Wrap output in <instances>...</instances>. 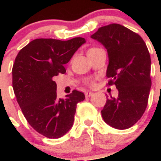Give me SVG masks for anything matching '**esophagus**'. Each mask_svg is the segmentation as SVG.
Returning a JSON list of instances; mask_svg holds the SVG:
<instances>
[{
  "mask_svg": "<svg viewBox=\"0 0 161 161\" xmlns=\"http://www.w3.org/2000/svg\"><path fill=\"white\" fill-rule=\"evenodd\" d=\"M93 95V93H92V92H86L85 93V96H86V97H92V96Z\"/></svg>",
  "mask_w": 161,
  "mask_h": 161,
  "instance_id": "obj_1",
  "label": "esophagus"
}]
</instances>
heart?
Instances as JSON below:
<instances>
[{
    "label": "heart",
    "mask_w": 161,
    "mask_h": 161,
    "mask_svg": "<svg viewBox=\"0 0 161 161\" xmlns=\"http://www.w3.org/2000/svg\"><path fill=\"white\" fill-rule=\"evenodd\" d=\"M96 49H97V48H91V49H90V50H88V52L89 51H91V50H96ZM86 83L88 84V85H90V86H93L94 85V82H93V81L92 80V79H87V80H86Z\"/></svg>",
    "instance_id": "b5f03b06"
}]
</instances>
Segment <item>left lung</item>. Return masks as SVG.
<instances>
[{
  "label": "left lung",
  "mask_w": 161,
  "mask_h": 161,
  "mask_svg": "<svg viewBox=\"0 0 161 161\" xmlns=\"http://www.w3.org/2000/svg\"><path fill=\"white\" fill-rule=\"evenodd\" d=\"M108 50V85L114 84L117 98L111 97L101 111L103 120L117 129L134 125L147 108L151 88L150 55L142 37L119 25L100 27L91 36Z\"/></svg>",
  "instance_id": "left-lung-1"
}]
</instances>
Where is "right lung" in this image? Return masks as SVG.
Segmentation results:
<instances>
[{
  "instance_id": "add662e5",
  "label": "right lung",
  "mask_w": 161,
  "mask_h": 161,
  "mask_svg": "<svg viewBox=\"0 0 161 161\" xmlns=\"http://www.w3.org/2000/svg\"><path fill=\"white\" fill-rule=\"evenodd\" d=\"M86 43L82 37L62 41L36 39L16 56L12 68V86L18 103L29 124L50 139L65 135L73 125L76 105L85 99L73 90L65 99L57 97L53 78L66 72L67 64Z\"/></svg>"
}]
</instances>
